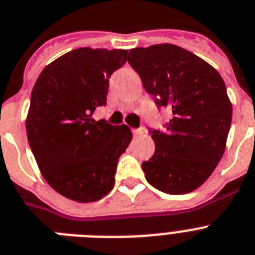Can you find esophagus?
<instances>
[{
  "mask_svg": "<svg viewBox=\"0 0 255 255\" xmlns=\"http://www.w3.org/2000/svg\"><path fill=\"white\" fill-rule=\"evenodd\" d=\"M144 132H145L144 128H139V129H134V130H132V134H134V135H135V136L143 135Z\"/></svg>",
  "mask_w": 255,
  "mask_h": 255,
  "instance_id": "esophagus-1",
  "label": "esophagus"
}]
</instances>
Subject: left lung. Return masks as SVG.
I'll list each match as a JSON object with an SVG mask.
<instances>
[{"mask_svg": "<svg viewBox=\"0 0 255 255\" xmlns=\"http://www.w3.org/2000/svg\"><path fill=\"white\" fill-rule=\"evenodd\" d=\"M128 62L158 107L171 110L166 131H151L156 149L142 164L154 188L183 195L208 179L222 156L232 120V103L218 71L173 43L136 47Z\"/></svg>", "mask_w": 255, "mask_h": 255, "instance_id": "left-lung-1", "label": "left lung"}]
</instances>
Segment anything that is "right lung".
I'll list each match as a JSON object with an SVG mask.
<instances>
[{
    "label": "right lung",
    "mask_w": 255,
    "mask_h": 255,
    "mask_svg": "<svg viewBox=\"0 0 255 255\" xmlns=\"http://www.w3.org/2000/svg\"><path fill=\"white\" fill-rule=\"evenodd\" d=\"M128 50L80 47L47 64L30 95L25 129L42 177L77 202H94L115 186L117 161L131 142L126 125L93 119L106 106L108 80Z\"/></svg>",
    "instance_id": "obj_1"
}]
</instances>
